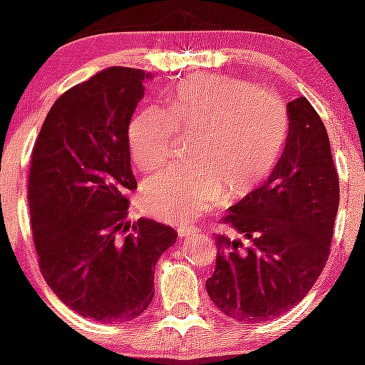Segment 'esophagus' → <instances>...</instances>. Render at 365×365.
Wrapping results in <instances>:
<instances>
[{"mask_svg": "<svg viewBox=\"0 0 365 365\" xmlns=\"http://www.w3.org/2000/svg\"><path fill=\"white\" fill-rule=\"evenodd\" d=\"M197 230L192 228V226H180L178 228V235L183 237V239H189V237L196 235Z\"/></svg>", "mask_w": 365, "mask_h": 365, "instance_id": "esophagus-1", "label": "esophagus"}]
</instances>
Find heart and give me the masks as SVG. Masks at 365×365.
<instances>
[{"label":"heart","mask_w":365,"mask_h":365,"mask_svg":"<svg viewBox=\"0 0 365 365\" xmlns=\"http://www.w3.org/2000/svg\"><path fill=\"white\" fill-rule=\"evenodd\" d=\"M176 128L197 132L190 160L148 180L144 203L155 217L187 225L221 203L260 187L280 162L291 133L284 101L253 83L222 74H194L168 94V108L144 107L128 126L130 153L143 171L171 155Z\"/></svg>","instance_id":"b5f03b06"}]
</instances>
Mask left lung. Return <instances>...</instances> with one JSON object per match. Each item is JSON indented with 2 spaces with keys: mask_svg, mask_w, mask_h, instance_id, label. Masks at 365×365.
Wrapping results in <instances>:
<instances>
[{
  "mask_svg": "<svg viewBox=\"0 0 365 365\" xmlns=\"http://www.w3.org/2000/svg\"><path fill=\"white\" fill-rule=\"evenodd\" d=\"M291 133L267 182L221 219L247 239L215 237L214 305L239 323H258L298 305L328 260L339 208L330 139L307 98L287 105Z\"/></svg>",
  "mask_w": 365,
  "mask_h": 365,
  "instance_id": "8db88e82",
  "label": "left lung"
}]
</instances>
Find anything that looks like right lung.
Returning a JSON list of instances; mask_svg holds the SVG:
<instances>
[{
	"label": "right lung",
	"instance_id": "1",
	"mask_svg": "<svg viewBox=\"0 0 365 365\" xmlns=\"http://www.w3.org/2000/svg\"><path fill=\"white\" fill-rule=\"evenodd\" d=\"M148 76L110 67L71 87L31 151L28 205L42 277L69 309L103 323L148 309L155 265L178 237L153 219L126 222L137 189L128 126Z\"/></svg>",
	"mask_w": 365,
	"mask_h": 365
}]
</instances>
